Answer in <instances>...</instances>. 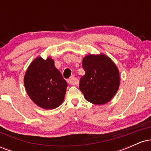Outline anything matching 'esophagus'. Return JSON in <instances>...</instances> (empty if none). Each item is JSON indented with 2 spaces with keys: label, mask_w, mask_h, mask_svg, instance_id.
<instances>
[{
  "label": "esophagus",
  "mask_w": 151,
  "mask_h": 151,
  "mask_svg": "<svg viewBox=\"0 0 151 151\" xmlns=\"http://www.w3.org/2000/svg\"><path fill=\"white\" fill-rule=\"evenodd\" d=\"M68 83L70 84H72V85H76V84H78V79L77 78H75L74 76H72L70 79H68Z\"/></svg>",
  "instance_id": "obj_1"
}]
</instances>
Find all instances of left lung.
Here are the masks:
<instances>
[{
  "label": "left lung",
  "instance_id": "8db88e82",
  "mask_svg": "<svg viewBox=\"0 0 151 151\" xmlns=\"http://www.w3.org/2000/svg\"><path fill=\"white\" fill-rule=\"evenodd\" d=\"M85 74L79 81V89L88 101L104 104L114 97L120 84L119 70L104 55H89L83 59Z\"/></svg>",
  "mask_w": 151,
  "mask_h": 151
}]
</instances>
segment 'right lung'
Here are the masks:
<instances>
[{
    "label": "right lung",
    "mask_w": 151,
    "mask_h": 151,
    "mask_svg": "<svg viewBox=\"0 0 151 151\" xmlns=\"http://www.w3.org/2000/svg\"><path fill=\"white\" fill-rule=\"evenodd\" d=\"M24 84L31 99L45 109H53L61 104L67 86L54 60L41 58H36L29 66Z\"/></svg>",
    "instance_id": "add662e5"
}]
</instances>
